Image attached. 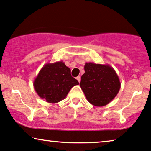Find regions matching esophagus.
Instances as JSON below:
<instances>
[{"label": "esophagus", "mask_w": 151, "mask_h": 151, "mask_svg": "<svg viewBox=\"0 0 151 151\" xmlns=\"http://www.w3.org/2000/svg\"><path fill=\"white\" fill-rule=\"evenodd\" d=\"M76 79H77L78 81L80 83V81H81V76H78V77L76 78Z\"/></svg>", "instance_id": "1"}]
</instances>
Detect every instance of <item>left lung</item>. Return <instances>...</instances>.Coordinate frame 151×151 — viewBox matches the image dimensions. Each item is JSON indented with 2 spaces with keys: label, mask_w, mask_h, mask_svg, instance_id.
Here are the masks:
<instances>
[{
  "label": "left lung",
  "mask_w": 151,
  "mask_h": 151,
  "mask_svg": "<svg viewBox=\"0 0 151 151\" xmlns=\"http://www.w3.org/2000/svg\"><path fill=\"white\" fill-rule=\"evenodd\" d=\"M85 73L81 86L87 101L95 106L107 105L116 96L120 89L118 74L109 64L85 63Z\"/></svg>",
  "instance_id": "obj_1"
}]
</instances>
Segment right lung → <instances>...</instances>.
<instances>
[{
  "instance_id": "right-lung-1",
  "label": "right lung",
  "mask_w": 151,
  "mask_h": 151,
  "mask_svg": "<svg viewBox=\"0 0 151 151\" xmlns=\"http://www.w3.org/2000/svg\"><path fill=\"white\" fill-rule=\"evenodd\" d=\"M78 84L63 61L45 64L33 81L38 95L51 104L64 99L70 89Z\"/></svg>"
}]
</instances>
